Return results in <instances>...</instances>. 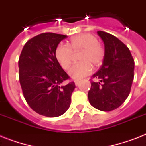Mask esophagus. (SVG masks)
<instances>
[{
	"mask_svg": "<svg viewBox=\"0 0 146 146\" xmlns=\"http://www.w3.org/2000/svg\"><path fill=\"white\" fill-rule=\"evenodd\" d=\"M74 82H75L76 86H78L79 83H80V81H79V80H74Z\"/></svg>",
	"mask_w": 146,
	"mask_h": 146,
	"instance_id": "1",
	"label": "esophagus"
}]
</instances>
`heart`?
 Masks as SVG:
<instances>
[{
  "mask_svg": "<svg viewBox=\"0 0 146 146\" xmlns=\"http://www.w3.org/2000/svg\"><path fill=\"white\" fill-rule=\"evenodd\" d=\"M81 50L79 55L80 62L72 66L69 76L74 80H80L86 76L92 70V66L98 67L104 60L105 51L96 35L90 33H82L73 36L67 44H60L55 49V57L64 70H67L72 63L73 52Z\"/></svg>",
  "mask_w": 146,
  "mask_h": 146,
  "instance_id": "1",
  "label": "heart"
}]
</instances>
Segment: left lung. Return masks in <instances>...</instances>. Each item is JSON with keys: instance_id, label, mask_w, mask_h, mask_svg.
Segmentation results:
<instances>
[{"instance_id": "obj_1", "label": "left lung", "mask_w": 146, "mask_h": 146, "mask_svg": "<svg viewBox=\"0 0 146 146\" xmlns=\"http://www.w3.org/2000/svg\"><path fill=\"white\" fill-rule=\"evenodd\" d=\"M104 44V60L92 78L88 93L89 103L102 111L115 110L125 102L134 77V60L127 45L114 35L98 31Z\"/></svg>"}]
</instances>
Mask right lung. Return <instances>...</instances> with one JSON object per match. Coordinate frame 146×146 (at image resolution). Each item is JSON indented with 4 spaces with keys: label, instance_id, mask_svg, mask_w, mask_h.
<instances>
[{
    "label": "right lung",
    "instance_id": "obj_1",
    "mask_svg": "<svg viewBox=\"0 0 146 146\" xmlns=\"http://www.w3.org/2000/svg\"><path fill=\"white\" fill-rule=\"evenodd\" d=\"M66 35L44 33L26 42L19 58V79L23 96L30 108L41 115L56 117L70 108L74 82L55 57V49Z\"/></svg>",
    "mask_w": 146,
    "mask_h": 146
}]
</instances>
